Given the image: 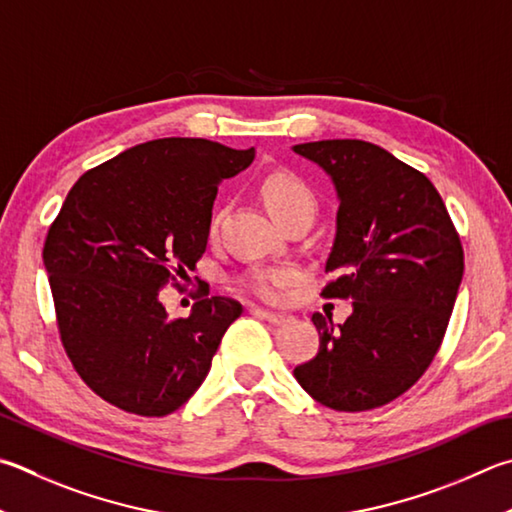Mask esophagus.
Listing matches in <instances>:
<instances>
[{
	"instance_id": "34e87169",
	"label": "esophagus",
	"mask_w": 512,
	"mask_h": 512,
	"mask_svg": "<svg viewBox=\"0 0 512 512\" xmlns=\"http://www.w3.org/2000/svg\"><path fill=\"white\" fill-rule=\"evenodd\" d=\"M255 313L259 315V318H264L266 322H271V324L291 322V315H286V313H273V311H264V309H255Z\"/></svg>"
}]
</instances>
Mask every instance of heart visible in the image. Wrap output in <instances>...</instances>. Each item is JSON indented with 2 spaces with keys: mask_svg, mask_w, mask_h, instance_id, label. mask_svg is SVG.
<instances>
[{
  "mask_svg": "<svg viewBox=\"0 0 512 512\" xmlns=\"http://www.w3.org/2000/svg\"><path fill=\"white\" fill-rule=\"evenodd\" d=\"M262 197L268 210L277 221H284L293 215H315L318 210V197L309 183L302 176L293 172H273L262 183ZM221 217H215L210 224V232L215 235ZM295 280V271L291 266H262L250 271L244 277V286L250 293H255L262 300H277L282 295V288Z\"/></svg>",
  "mask_w": 512,
  "mask_h": 512,
  "instance_id": "1",
  "label": "heart"
}]
</instances>
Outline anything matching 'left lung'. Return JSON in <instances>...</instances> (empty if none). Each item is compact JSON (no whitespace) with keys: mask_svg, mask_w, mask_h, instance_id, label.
Masks as SVG:
<instances>
[{"mask_svg":"<svg viewBox=\"0 0 512 512\" xmlns=\"http://www.w3.org/2000/svg\"><path fill=\"white\" fill-rule=\"evenodd\" d=\"M336 185V241L324 297L351 300L333 327L313 313L320 349L293 369L315 401L365 412L405 394L439 351L463 277L459 232L423 172L353 138L295 145Z\"/></svg>","mask_w":512,"mask_h":512,"instance_id":"obj_1","label":"left lung"}]
</instances>
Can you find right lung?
<instances>
[{"instance_id":"obj_1","label":"right lung","mask_w":512,"mask_h":512,"mask_svg":"<svg viewBox=\"0 0 512 512\" xmlns=\"http://www.w3.org/2000/svg\"><path fill=\"white\" fill-rule=\"evenodd\" d=\"M255 147L159 138L102 163L69 190L44 241L62 347L107 403L167 416L206 380L237 300L203 293L170 318L161 288L206 253L217 185L253 163Z\"/></svg>"}]
</instances>
